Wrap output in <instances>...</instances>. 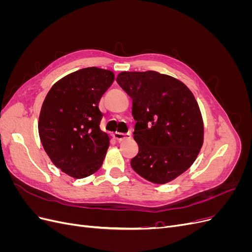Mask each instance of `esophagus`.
Segmentation results:
<instances>
[{"label":"esophagus","mask_w":252,"mask_h":252,"mask_svg":"<svg viewBox=\"0 0 252 252\" xmlns=\"http://www.w3.org/2000/svg\"><path fill=\"white\" fill-rule=\"evenodd\" d=\"M113 138L116 139L117 141L121 142V141H124L127 139H130L131 138V134L130 133H120V132H116L113 134Z\"/></svg>","instance_id":"obj_1"}]
</instances>
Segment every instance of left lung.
<instances>
[{"label": "left lung", "mask_w": 252, "mask_h": 252, "mask_svg": "<svg viewBox=\"0 0 252 252\" xmlns=\"http://www.w3.org/2000/svg\"><path fill=\"white\" fill-rule=\"evenodd\" d=\"M117 82L132 98L139 154L132 169L155 184L186 171L203 145L204 126L195 98L186 85L157 71H123Z\"/></svg>", "instance_id": "8db88e82"}]
</instances>
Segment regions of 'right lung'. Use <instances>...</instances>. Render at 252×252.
Returning <instances> with one entry per match:
<instances>
[{
	"label": "right lung",
	"mask_w": 252,
	"mask_h": 252,
	"mask_svg": "<svg viewBox=\"0 0 252 252\" xmlns=\"http://www.w3.org/2000/svg\"><path fill=\"white\" fill-rule=\"evenodd\" d=\"M114 80L110 70L83 68L51 87L42 105L39 134L52 163L83 179L101 168L110 139L100 129L98 102Z\"/></svg>",
	"instance_id": "1"
}]
</instances>
